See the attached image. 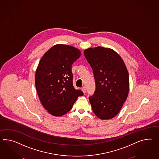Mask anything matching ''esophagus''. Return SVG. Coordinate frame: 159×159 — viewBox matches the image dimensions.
Here are the masks:
<instances>
[{"mask_svg":"<svg viewBox=\"0 0 159 159\" xmlns=\"http://www.w3.org/2000/svg\"><path fill=\"white\" fill-rule=\"evenodd\" d=\"M82 91L83 92V93H85L86 92V88L85 87V86H84V87H82Z\"/></svg>","mask_w":159,"mask_h":159,"instance_id":"1","label":"esophagus"}]
</instances>
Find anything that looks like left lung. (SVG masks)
Here are the masks:
<instances>
[{
  "label": "left lung",
  "instance_id": "left-lung-1",
  "mask_svg": "<svg viewBox=\"0 0 159 159\" xmlns=\"http://www.w3.org/2000/svg\"><path fill=\"white\" fill-rule=\"evenodd\" d=\"M84 55L93 71L96 90L89 98L94 114L102 120L114 118L122 107L129 91V75L116 52L97 47L86 49Z\"/></svg>",
  "mask_w": 159,
  "mask_h": 159
}]
</instances>
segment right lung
Segmentation results:
<instances>
[{
	"instance_id": "obj_1",
	"label": "right lung",
	"mask_w": 159,
	"mask_h": 159,
	"mask_svg": "<svg viewBox=\"0 0 159 159\" xmlns=\"http://www.w3.org/2000/svg\"><path fill=\"white\" fill-rule=\"evenodd\" d=\"M81 51L73 46L53 45L41 57L35 74V85L43 106L49 114L61 116L67 113L84 94L73 84L71 66Z\"/></svg>"
}]
</instances>
